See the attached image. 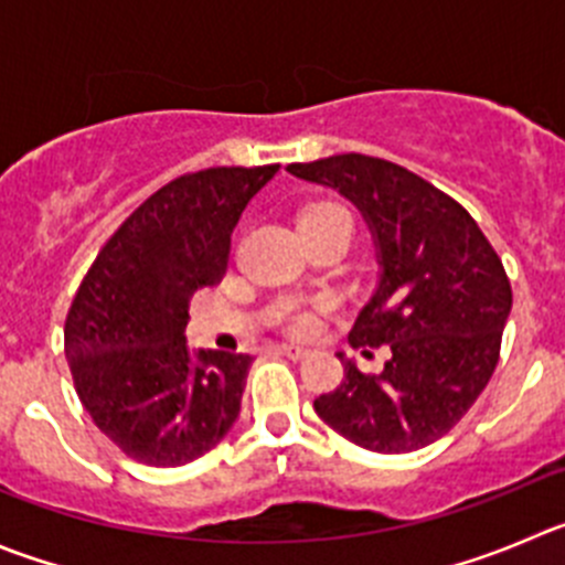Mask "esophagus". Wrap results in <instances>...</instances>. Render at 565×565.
Listing matches in <instances>:
<instances>
[{
  "label": "esophagus",
  "mask_w": 565,
  "mask_h": 565,
  "mask_svg": "<svg viewBox=\"0 0 565 565\" xmlns=\"http://www.w3.org/2000/svg\"><path fill=\"white\" fill-rule=\"evenodd\" d=\"M279 352L286 354V358H291V360H302V358H308V349L305 347H297V343H279Z\"/></svg>",
  "instance_id": "1"
}]
</instances>
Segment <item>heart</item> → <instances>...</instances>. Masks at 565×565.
<instances>
[{
    "label": "heart",
    "instance_id": "b5f03b06",
    "mask_svg": "<svg viewBox=\"0 0 565 565\" xmlns=\"http://www.w3.org/2000/svg\"><path fill=\"white\" fill-rule=\"evenodd\" d=\"M324 211H341V207L321 205V207H313V211H310V213H324ZM310 213H308V216H310ZM291 327H294V330L305 332V330H310V327H313V319H310V316H297V319L291 321Z\"/></svg>",
    "mask_w": 565,
    "mask_h": 565
}]
</instances>
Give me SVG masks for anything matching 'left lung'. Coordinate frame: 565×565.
I'll list each match as a JSON object with an SVG mask.
<instances>
[{"mask_svg": "<svg viewBox=\"0 0 565 565\" xmlns=\"http://www.w3.org/2000/svg\"><path fill=\"white\" fill-rule=\"evenodd\" d=\"M349 199L372 233L377 286L352 347H388L380 374L343 360L335 391L313 402L321 422L363 449L429 447L466 416L491 380L508 324V274L475 218L427 180L369 154L288 166Z\"/></svg>", "mask_w": 565, "mask_h": 565, "instance_id": "obj_1", "label": "left lung"}]
</instances>
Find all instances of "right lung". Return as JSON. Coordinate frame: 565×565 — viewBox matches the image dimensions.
<instances>
[{
  "label": "right lung",
  "mask_w": 565,
  "mask_h": 565,
  "mask_svg": "<svg viewBox=\"0 0 565 565\" xmlns=\"http://www.w3.org/2000/svg\"><path fill=\"white\" fill-rule=\"evenodd\" d=\"M279 166L177 177L102 246L66 319L74 388L96 427L147 466L211 452L241 413L249 354L188 349V299L216 286L230 235Z\"/></svg>",
  "instance_id": "right-lung-1"
}]
</instances>
